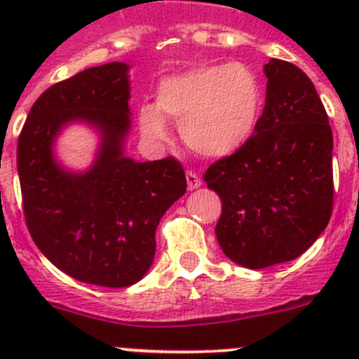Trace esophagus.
<instances>
[{"mask_svg": "<svg viewBox=\"0 0 359 359\" xmlns=\"http://www.w3.org/2000/svg\"><path fill=\"white\" fill-rule=\"evenodd\" d=\"M187 185H189V190H194L198 187H201V180H199L198 174L192 172V170H187Z\"/></svg>", "mask_w": 359, "mask_h": 359, "instance_id": "obj_1", "label": "esophagus"}]
</instances>
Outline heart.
Wrapping results in <instances>:
<instances>
[{
    "label": "heart",
    "instance_id": "b5f03b06",
    "mask_svg": "<svg viewBox=\"0 0 359 359\" xmlns=\"http://www.w3.org/2000/svg\"><path fill=\"white\" fill-rule=\"evenodd\" d=\"M262 111V88L248 66H199L158 84L154 107L138 113L142 135L167 140L165 120L180 123L182 138L203 156H228L246 144Z\"/></svg>",
    "mask_w": 359,
    "mask_h": 359
}]
</instances>
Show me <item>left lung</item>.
Masks as SVG:
<instances>
[{
	"label": "left lung",
	"instance_id": "1",
	"mask_svg": "<svg viewBox=\"0 0 359 359\" xmlns=\"http://www.w3.org/2000/svg\"><path fill=\"white\" fill-rule=\"evenodd\" d=\"M266 106L253 135L208 167L203 180L223 212L215 237L230 261L250 269L302 255L332 214V131L306 73L271 59Z\"/></svg>",
	"mask_w": 359,
	"mask_h": 359
}]
</instances>
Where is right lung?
Instances as JSON below:
<instances>
[{
	"mask_svg": "<svg viewBox=\"0 0 359 359\" xmlns=\"http://www.w3.org/2000/svg\"><path fill=\"white\" fill-rule=\"evenodd\" d=\"M129 66H95L57 82L32 106L18 140V174L27 226L53 266L86 284L128 287L151 268L160 219L187 190L176 158L135 161L123 154L131 129ZM72 121L101 133L86 173L53 156L56 135Z\"/></svg>",
	"mask_w": 359,
	"mask_h": 359,
	"instance_id": "right-lung-1",
	"label": "right lung"
}]
</instances>
